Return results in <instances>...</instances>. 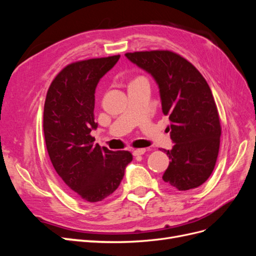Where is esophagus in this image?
Instances as JSON below:
<instances>
[{"mask_svg":"<svg viewBox=\"0 0 256 256\" xmlns=\"http://www.w3.org/2000/svg\"><path fill=\"white\" fill-rule=\"evenodd\" d=\"M146 150H147L146 148H138V150H134V152H132V154H134V157H136V156H141V154H144Z\"/></svg>","mask_w":256,"mask_h":256,"instance_id":"obj_1","label":"esophagus"}]
</instances>
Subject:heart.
Masks as SVG:
<instances>
[{
	"instance_id": "1",
	"label": "heart",
	"mask_w": 256,
	"mask_h": 256,
	"mask_svg": "<svg viewBox=\"0 0 256 256\" xmlns=\"http://www.w3.org/2000/svg\"><path fill=\"white\" fill-rule=\"evenodd\" d=\"M136 79H138V78H136Z\"/></svg>"
}]
</instances>
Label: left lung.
<instances>
[{"instance_id": "obj_1", "label": "left lung", "mask_w": 256, "mask_h": 256, "mask_svg": "<svg viewBox=\"0 0 256 256\" xmlns=\"http://www.w3.org/2000/svg\"><path fill=\"white\" fill-rule=\"evenodd\" d=\"M159 85L162 112L171 120L175 145L162 180L180 191L194 189L212 175L220 148L221 124L212 92L189 60L170 50L128 52Z\"/></svg>"}]
</instances>
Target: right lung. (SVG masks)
<instances>
[{
  "label": "right lung",
  "instance_id": "1",
  "mask_svg": "<svg viewBox=\"0 0 256 256\" xmlns=\"http://www.w3.org/2000/svg\"><path fill=\"white\" fill-rule=\"evenodd\" d=\"M120 56L68 64L53 79L46 96L44 134L52 166L67 187L88 203L111 196L132 160L127 150L102 148L90 136L98 126L94 118L96 86Z\"/></svg>",
  "mask_w": 256,
  "mask_h": 256
}]
</instances>
